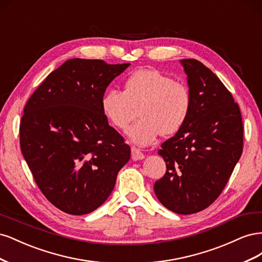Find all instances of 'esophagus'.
Masks as SVG:
<instances>
[{"mask_svg":"<svg viewBox=\"0 0 262 262\" xmlns=\"http://www.w3.org/2000/svg\"><path fill=\"white\" fill-rule=\"evenodd\" d=\"M131 157L133 161H139L142 160V158H144V154L141 152V149L138 147H131Z\"/></svg>","mask_w":262,"mask_h":262,"instance_id":"34e87169","label":"esophagus"}]
</instances>
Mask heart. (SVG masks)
Here are the masks:
<instances>
[{
	"label": "heart",
	"mask_w": 262,
	"mask_h": 262,
	"mask_svg": "<svg viewBox=\"0 0 262 262\" xmlns=\"http://www.w3.org/2000/svg\"><path fill=\"white\" fill-rule=\"evenodd\" d=\"M100 106L107 120L125 130L139 107V120L128 130L138 145L152 144L160 134L170 136L181 129L191 110V93L187 84L155 69H142L126 77L123 91L110 90Z\"/></svg>",
	"instance_id": "b5f03b06"
}]
</instances>
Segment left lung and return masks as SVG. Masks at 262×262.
Listing matches in <instances>:
<instances>
[{
  "instance_id": "left-lung-1",
  "label": "left lung",
  "mask_w": 262,
  "mask_h": 262,
  "mask_svg": "<svg viewBox=\"0 0 262 262\" xmlns=\"http://www.w3.org/2000/svg\"><path fill=\"white\" fill-rule=\"evenodd\" d=\"M181 63L191 110L158 150L166 172L154 191L165 208L192 214L210 207L224 190L243 153L244 128L239 106L219 77L195 59Z\"/></svg>"
}]
</instances>
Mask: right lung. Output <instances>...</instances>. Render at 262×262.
<instances>
[{
	"label": "right lung",
	"mask_w": 262,
	"mask_h": 262,
	"mask_svg": "<svg viewBox=\"0 0 262 262\" xmlns=\"http://www.w3.org/2000/svg\"><path fill=\"white\" fill-rule=\"evenodd\" d=\"M130 66L71 59L54 70L24 108L19 143L38 188L55 208L91 213L112 193L130 146L108 124L100 101Z\"/></svg>",
	"instance_id": "add662e5"
}]
</instances>
